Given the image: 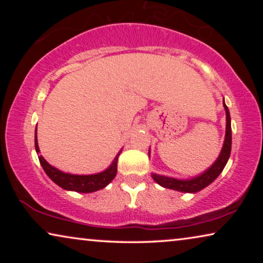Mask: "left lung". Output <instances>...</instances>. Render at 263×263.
<instances>
[{"label": "left lung", "mask_w": 263, "mask_h": 263, "mask_svg": "<svg viewBox=\"0 0 263 263\" xmlns=\"http://www.w3.org/2000/svg\"><path fill=\"white\" fill-rule=\"evenodd\" d=\"M224 107L226 111V135H225V141L222 149L220 152V156L215 163L208 168L207 171H204L202 175L197 176V177L193 179H176L171 177H165V176L159 175H152L154 181L158 184L167 189H174L178 190V192L183 193H196L199 190L206 188L208 184H211L219 175L221 174V171L224 170L226 163H228L230 153H231V142H232V136H231V117H230V112L228 106L224 103Z\"/></svg>", "instance_id": "1"}]
</instances>
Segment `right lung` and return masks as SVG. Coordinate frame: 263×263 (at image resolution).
<instances>
[{"label":"right lung","mask_w":263,"mask_h":263,"mask_svg":"<svg viewBox=\"0 0 263 263\" xmlns=\"http://www.w3.org/2000/svg\"><path fill=\"white\" fill-rule=\"evenodd\" d=\"M34 146L37 153L39 152L38 141H37V129H35V135H34ZM118 156L115 158L112 164L110 165L109 168H106L105 171L100 172V174L96 175H70V174H64V172L57 170L53 166H51L48 161H46L42 156H39V161L41 165L44 168L45 174L56 183L57 185H60L61 188L66 190H73V192L78 193H92L97 192V190L105 188L109 183L115 178V176L117 174V160Z\"/></svg>","instance_id":"right-lung-1"}]
</instances>
